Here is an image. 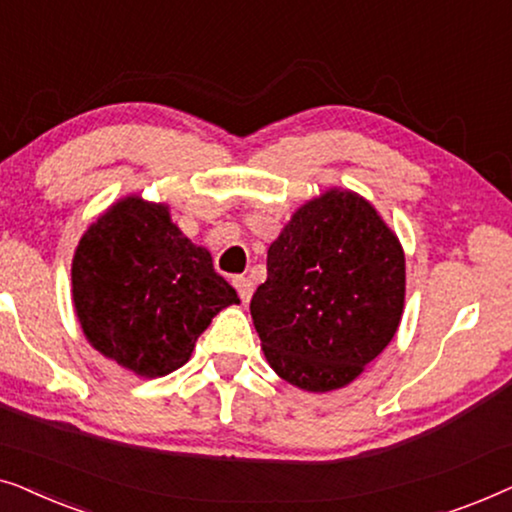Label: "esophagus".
Here are the masks:
<instances>
[{"mask_svg": "<svg viewBox=\"0 0 512 512\" xmlns=\"http://www.w3.org/2000/svg\"><path fill=\"white\" fill-rule=\"evenodd\" d=\"M233 284H235L237 293H240V300H242V303H249L251 293H254V284H251V279L240 275V277H233Z\"/></svg>", "mask_w": 512, "mask_h": 512, "instance_id": "34e87169", "label": "esophagus"}]
</instances>
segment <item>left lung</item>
<instances>
[{
	"mask_svg": "<svg viewBox=\"0 0 512 512\" xmlns=\"http://www.w3.org/2000/svg\"><path fill=\"white\" fill-rule=\"evenodd\" d=\"M405 256L375 207L331 188L305 202L268 249L251 319L272 370L293 387H347L398 331Z\"/></svg>",
	"mask_w": 512,
	"mask_h": 512,
	"instance_id": "left-lung-1",
	"label": "left lung"
}]
</instances>
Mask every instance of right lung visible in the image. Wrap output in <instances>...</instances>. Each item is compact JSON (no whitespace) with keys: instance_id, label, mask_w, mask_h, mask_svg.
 <instances>
[{"instance_id":"obj_1","label":"right lung","mask_w":512,"mask_h":512,"mask_svg":"<svg viewBox=\"0 0 512 512\" xmlns=\"http://www.w3.org/2000/svg\"><path fill=\"white\" fill-rule=\"evenodd\" d=\"M72 296L90 345L142 377L184 366L216 314L240 303L212 254L174 226L165 205L139 195L118 200L81 237Z\"/></svg>"}]
</instances>
